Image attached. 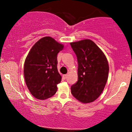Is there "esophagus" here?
Masks as SVG:
<instances>
[{
	"instance_id": "obj_1",
	"label": "esophagus",
	"mask_w": 132,
	"mask_h": 132,
	"mask_svg": "<svg viewBox=\"0 0 132 132\" xmlns=\"http://www.w3.org/2000/svg\"><path fill=\"white\" fill-rule=\"evenodd\" d=\"M67 75H63V77H64V79H67Z\"/></svg>"
}]
</instances>
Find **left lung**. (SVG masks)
<instances>
[{"mask_svg": "<svg viewBox=\"0 0 132 132\" xmlns=\"http://www.w3.org/2000/svg\"><path fill=\"white\" fill-rule=\"evenodd\" d=\"M78 62L77 82L71 93L84 103L93 102L103 91L108 78L109 65L100 48L90 39L70 43Z\"/></svg>", "mask_w": 132, "mask_h": 132, "instance_id": "left-lung-1", "label": "left lung"}]
</instances>
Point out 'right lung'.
<instances>
[{
  "mask_svg": "<svg viewBox=\"0 0 132 132\" xmlns=\"http://www.w3.org/2000/svg\"><path fill=\"white\" fill-rule=\"evenodd\" d=\"M64 48L53 38L46 37L34 45L24 65L26 85L31 94L39 100L53 96L61 76L57 68V55Z\"/></svg>",
  "mask_w": 132,
  "mask_h": 132,
  "instance_id": "right-lung-1",
  "label": "right lung"
}]
</instances>
